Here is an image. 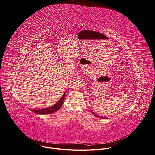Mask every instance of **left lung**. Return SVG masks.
Returning <instances> with one entry per match:
<instances>
[{
    "mask_svg": "<svg viewBox=\"0 0 155 155\" xmlns=\"http://www.w3.org/2000/svg\"><path fill=\"white\" fill-rule=\"evenodd\" d=\"M92 111V113H93V115H94V116H96V117H99V118H101V119H105V117H100V116H97V115H96V114H95V113H93V111Z\"/></svg>",
    "mask_w": 155,
    "mask_h": 155,
    "instance_id": "8db88e82",
    "label": "left lung"
}]
</instances>
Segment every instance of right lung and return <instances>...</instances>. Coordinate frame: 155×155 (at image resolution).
Wrapping results in <instances>:
<instances>
[{"label": "right lung", "mask_w": 155, "mask_h": 155, "mask_svg": "<svg viewBox=\"0 0 155 155\" xmlns=\"http://www.w3.org/2000/svg\"><path fill=\"white\" fill-rule=\"evenodd\" d=\"M64 96H65V93L63 94L62 96V97L61 99L54 105H52L51 107H50L47 108H44V109H41V110H33V109H30L32 112L38 114H51L53 113L56 111H57L59 108L61 107L63 104L64 99Z\"/></svg>", "instance_id": "add662e5"}]
</instances>
